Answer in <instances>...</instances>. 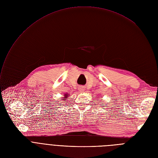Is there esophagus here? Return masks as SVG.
I'll return each mask as SVG.
<instances>
[{"label": "esophagus", "mask_w": 158, "mask_h": 158, "mask_svg": "<svg viewBox=\"0 0 158 158\" xmlns=\"http://www.w3.org/2000/svg\"><path fill=\"white\" fill-rule=\"evenodd\" d=\"M78 90L79 91H80V92H81V93H83L84 92V87H79V88H78Z\"/></svg>", "instance_id": "obj_1"}]
</instances>
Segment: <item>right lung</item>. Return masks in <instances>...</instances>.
Masks as SVG:
<instances>
[{
  "label": "right lung",
  "instance_id": "add662e5",
  "mask_svg": "<svg viewBox=\"0 0 158 158\" xmlns=\"http://www.w3.org/2000/svg\"><path fill=\"white\" fill-rule=\"evenodd\" d=\"M64 96H65V97H64V98H63V99H62V100H66V99H67V96H69V95H67L66 94H64Z\"/></svg>",
  "mask_w": 158,
  "mask_h": 158
}]
</instances>
